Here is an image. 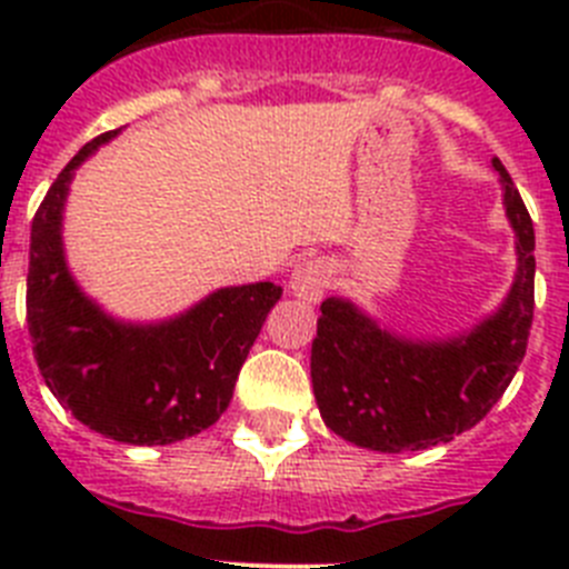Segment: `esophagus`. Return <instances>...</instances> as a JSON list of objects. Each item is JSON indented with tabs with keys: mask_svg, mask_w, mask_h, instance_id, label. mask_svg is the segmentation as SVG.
I'll return each mask as SVG.
<instances>
[{
	"mask_svg": "<svg viewBox=\"0 0 569 569\" xmlns=\"http://www.w3.org/2000/svg\"><path fill=\"white\" fill-rule=\"evenodd\" d=\"M330 281H333L330 261L310 256V259H301L293 268V273H290V290L305 301H319L325 290L330 288Z\"/></svg>",
	"mask_w": 569,
	"mask_h": 569,
	"instance_id": "obj_1",
	"label": "esophagus"
}]
</instances>
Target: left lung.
I'll return each mask as SVG.
<instances>
[{
	"label": "left lung",
	"mask_w": 569,
	"mask_h": 569,
	"mask_svg": "<svg viewBox=\"0 0 569 569\" xmlns=\"http://www.w3.org/2000/svg\"><path fill=\"white\" fill-rule=\"evenodd\" d=\"M492 170L516 233L519 268L496 313L450 339H407L350 299L321 301L310 379L325 425L345 441L379 450H427L479 425L519 370L532 325L536 233L499 159Z\"/></svg>",
	"instance_id": "obj_1"
}]
</instances>
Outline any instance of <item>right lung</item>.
I'll return each instance as SVG.
<instances>
[{"instance_id":"add662e5","label":"right lung","mask_w":569,"mask_h":569,"mask_svg":"<svg viewBox=\"0 0 569 569\" xmlns=\"http://www.w3.org/2000/svg\"><path fill=\"white\" fill-rule=\"evenodd\" d=\"M84 144L50 184L30 228L28 330L44 385L84 427L124 445H173L228 410L250 347L281 299L273 281L219 288L162 321H122L84 296L64 259L62 213Z\"/></svg>"}]
</instances>
